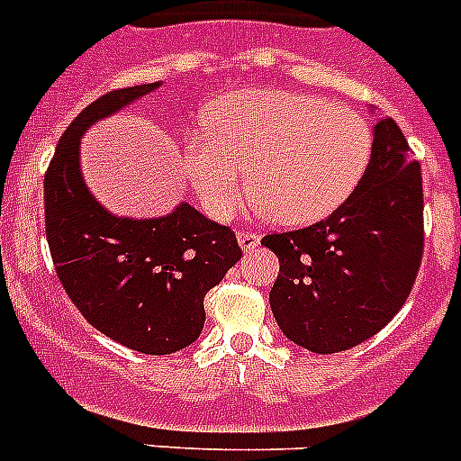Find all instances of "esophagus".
Masks as SVG:
<instances>
[{
	"label": "esophagus",
	"instance_id": "1",
	"mask_svg": "<svg viewBox=\"0 0 461 461\" xmlns=\"http://www.w3.org/2000/svg\"><path fill=\"white\" fill-rule=\"evenodd\" d=\"M238 242L244 251H254L258 247L260 238L256 233H249V230H240L238 233Z\"/></svg>",
	"mask_w": 461,
	"mask_h": 461
}]
</instances>
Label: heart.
<instances>
[{
	"label": "heart",
	"instance_id": "1",
	"mask_svg": "<svg viewBox=\"0 0 461 461\" xmlns=\"http://www.w3.org/2000/svg\"><path fill=\"white\" fill-rule=\"evenodd\" d=\"M372 145L356 110L284 89H240L212 101L205 126L189 131L185 173L207 214L228 219L247 166L256 205L276 223L304 226L353 194Z\"/></svg>",
	"mask_w": 461,
	"mask_h": 461
}]
</instances>
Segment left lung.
<instances>
[{
  "mask_svg": "<svg viewBox=\"0 0 461 461\" xmlns=\"http://www.w3.org/2000/svg\"><path fill=\"white\" fill-rule=\"evenodd\" d=\"M360 185L313 226L260 240L279 258L270 307L281 332L312 353L362 344L393 321L422 258V175L393 117L372 129Z\"/></svg>",
  "mask_w": 461,
  "mask_h": 461,
  "instance_id": "obj_1",
  "label": "left lung"
}]
</instances>
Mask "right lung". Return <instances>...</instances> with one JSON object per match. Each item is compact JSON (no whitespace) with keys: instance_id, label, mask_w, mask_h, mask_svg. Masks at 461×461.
<instances>
[{"instance_id":"obj_1","label":"right lung","mask_w":461,"mask_h":461,"mask_svg":"<svg viewBox=\"0 0 461 461\" xmlns=\"http://www.w3.org/2000/svg\"><path fill=\"white\" fill-rule=\"evenodd\" d=\"M158 87L115 89L89 104L57 142L43 182L48 247L68 297L99 332L148 356L182 351L201 337L207 291L242 256L233 230L189 203L164 217H120L85 182V133Z\"/></svg>"}]
</instances>
